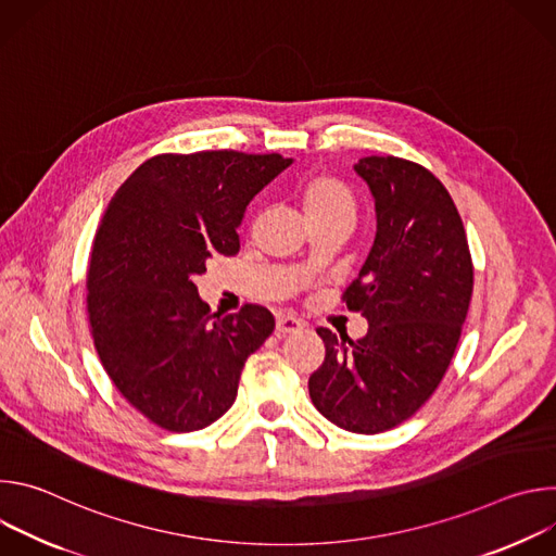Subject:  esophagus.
Returning a JSON list of instances; mask_svg holds the SVG:
<instances>
[{
    "label": "esophagus",
    "mask_w": 556,
    "mask_h": 556,
    "mask_svg": "<svg viewBox=\"0 0 556 556\" xmlns=\"http://www.w3.org/2000/svg\"><path fill=\"white\" fill-rule=\"evenodd\" d=\"M303 330V324L299 319H294V316H277V326H275V334L277 337H288V334H296Z\"/></svg>",
    "instance_id": "obj_1"
}]
</instances>
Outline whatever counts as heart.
<instances>
[{
	"instance_id": "b5f03b06",
	"label": "heart",
	"mask_w": 556,
	"mask_h": 556,
	"mask_svg": "<svg viewBox=\"0 0 556 556\" xmlns=\"http://www.w3.org/2000/svg\"><path fill=\"white\" fill-rule=\"evenodd\" d=\"M301 204L309 224L341 222L352 226L356 217L354 191L348 182L330 174L314 176L303 185Z\"/></svg>"
}]
</instances>
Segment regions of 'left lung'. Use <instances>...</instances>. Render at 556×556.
<instances>
[{
	"label": "left lung",
	"instance_id": "obj_1",
	"mask_svg": "<svg viewBox=\"0 0 556 556\" xmlns=\"http://www.w3.org/2000/svg\"><path fill=\"white\" fill-rule=\"evenodd\" d=\"M354 172L374 195L376 237L343 301L369 330L358 341L316 330L326 361L307 389L330 422L374 435L409 420L446 374L472 294V262L462 217L429 169L367 155Z\"/></svg>",
	"mask_w": 556,
	"mask_h": 556
}]
</instances>
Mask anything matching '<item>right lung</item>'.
Masks as SVG:
<instances>
[{
    "label": "right lung",
    "mask_w": 556,
    "mask_h": 556,
    "mask_svg": "<svg viewBox=\"0 0 556 556\" xmlns=\"http://www.w3.org/2000/svg\"><path fill=\"white\" fill-rule=\"evenodd\" d=\"M292 157L232 149L161 153L114 193L90 253L88 316L99 358L147 420L189 433L222 418L247 358L275 330L255 303L211 314L195 275L240 251L251 200Z\"/></svg>",
    "instance_id": "right-lung-1"
}]
</instances>
